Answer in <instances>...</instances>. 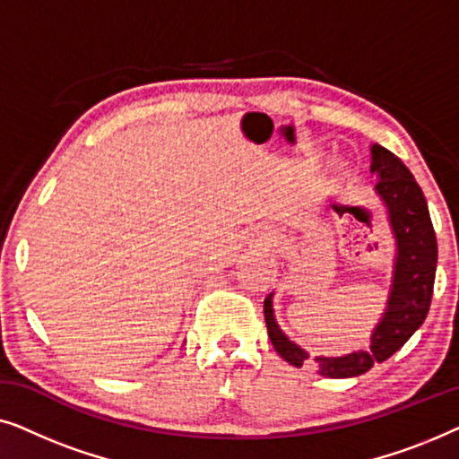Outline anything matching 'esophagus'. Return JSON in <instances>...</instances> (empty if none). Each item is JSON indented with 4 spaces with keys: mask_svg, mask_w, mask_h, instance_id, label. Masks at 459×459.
I'll use <instances>...</instances> for the list:
<instances>
[{
    "mask_svg": "<svg viewBox=\"0 0 459 459\" xmlns=\"http://www.w3.org/2000/svg\"><path fill=\"white\" fill-rule=\"evenodd\" d=\"M269 242H273V238H272V234H267L265 238H263V244H269Z\"/></svg>",
    "mask_w": 459,
    "mask_h": 459,
    "instance_id": "obj_1",
    "label": "esophagus"
}]
</instances>
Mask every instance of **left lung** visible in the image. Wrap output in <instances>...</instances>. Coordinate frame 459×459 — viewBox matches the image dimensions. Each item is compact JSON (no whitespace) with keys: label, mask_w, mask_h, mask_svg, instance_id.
Returning a JSON list of instances; mask_svg holds the SVG:
<instances>
[{"label":"left lung","mask_w":459,"mask_h":459,"mask_svg":"<svg viewBox=\"0 0 459 459\" xmlns=\"http://www.w3.org/2000/svg\"><path fill=\"white\" fill-rule=\"evenodd\" d=\"M369 173L376 175L374 192L386 209L394 240L393 278L386 307L369 336V349L342 357H316L317 374L328 378H353L382 363L410 341L424 324L430 309L437 273V236L432 230L429 204L420 186L401 159L386 148L372 143ZM265 324L273 349L294 368H303L309 353L280 330L273 313V292L263 303Z\"/></svg>","instance_id":"obj_1"}]
</instances>
